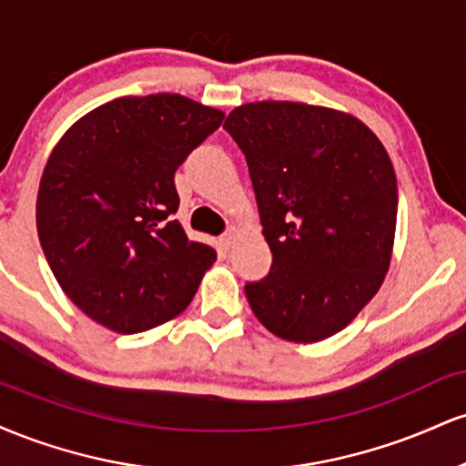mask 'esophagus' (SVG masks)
<instances>
[{"label": "esophagus", "mask_w": 466, "mask_h": 466, "mask_svg": "<svg viewBox=\"0 0 466 466\" xmlns=\"http://www.w3.org/2000/svg\"><path fill=\"white\" fill-rule=\"evenodd\" d=\"M237 238H238V232H237V228L228 229V232L223 234V237H221V245H223V248H226V249H229V248H232L234 243H237Z\"/></svg>", "instance_id": "esophagus-1"}]
</instances>
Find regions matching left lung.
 Segmentation results:
<instances>
[{
  "mask_svg": "<svg viewBox=\"0 0 466 466\" xmlns=\"http://www.w3.org/2000/svg\"><path fill=\"white\" fill-rule=\"evenodd\" d=\"M248 159L271 271L245 285L276 337L313 344L346 329L383 285L397 232L392 159L360 117L260 100L223 125Z\"/></svg>",
  "mask_w": 466,
  "mask_h": 466,
  "instance_id": "1",
  "label": "left lung"
}]
</instances>
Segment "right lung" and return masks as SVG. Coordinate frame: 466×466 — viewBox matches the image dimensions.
Segmentation results:
<instances>
[{
	"instance_id": "right-lung-1",
	"label": "right lung",
	"mask_w": 466,
	"mask_h": 466,
	"mask_svg": "<svg viewBox=\"0 0 466 466\" xmlns=\"http://www.w3.org/2000/svg\"><path fill=\"white\" fill-rule=\"evenodd\" d=\"M223 116L179 94L122 96L78 117L52 148L36 232L58 285L94 322L142 333L195 298L217 251L173 218L175 170Z\"/></svg>"
}]
</instances>
